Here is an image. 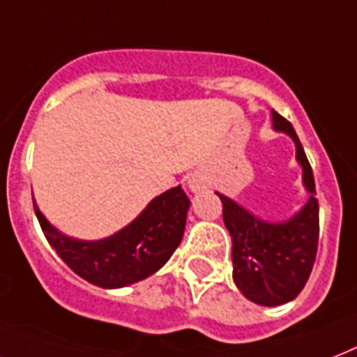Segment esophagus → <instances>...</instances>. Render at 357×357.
<instances>
[{
  "label": "esophagus",
  "mask_w": 357,
  "mask_h": 357,
  "mask_svg": "<svg viewBox=\"0 0 357 357\" xmlns=\"http://www.w3.org/2000/svg\"><path fill=\"white\" fill-rule=\"evenodd\" d=\"M188 188H190L192 192H199V190L204 188V185H202V181H199L198 178H190L188 179Z\"/></svg>",
  "instance_id": "obj_1"
}]
</instances>
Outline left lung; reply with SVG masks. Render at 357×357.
I'll return each instance as SVG.
<instances>
[{"instance_id": "left-lung-1", "label": "left lung", "mask_w": 357, "mask_h": 357, "mask_svg": "<svg viewBox=\"0 0 357 357\" xmlns=\"http://www.w3.org/2000/svg\"><path fill=\"white\" fill-rule=\"evenodd\" d=\"M273 128L288 133L303 167V183L310 198L294 218L269 224L218 194L224 205V224L233 240V280L238 289L262 306H279L303 291L314 268L319 242V204L314 172L289 121L271 112Z\"/></svg>"}]
</instances>
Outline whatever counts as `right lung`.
Here are the masks:
<instances>
[{"mask_svg": "<svg viewBox=\"0 0 357 357\" xmlns=\"http://www.w3.org/2000/svg\"><path fill=\"white\" fill-rule=\"evenodd\" d=\"M33 205L47 242L78 277L100 288H123L153 275L172 257L183 238L190 199L181 187L170 188L132 224L95 242L66 236L49 224L34 199Z\"/></svg>", "mask_w": 357, "mask_h": 357, "instance_id": "add662e5", "label": "right lung"}]
</instances>
